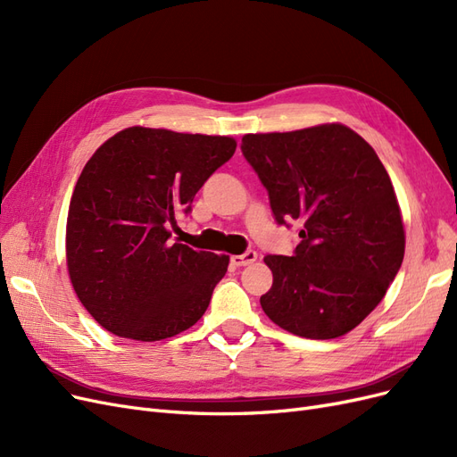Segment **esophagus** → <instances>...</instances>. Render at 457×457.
I'll use <instances>...</instances> for the list:
<instances>
[{
  "instance_id": "obj_1",
  "label": "esophagus",
  "mask_w": 457,
  "mask_h": 457,
  "mask_svg": "<svg viewBox=\"0 0 457 457\" xmlns=\"http://www.w3.org/2000/svg\"><path fill=\"white\" fill-rule=\"evenodd\" d=\"M257 259V253L253 252V250H250V252H245V253H242V255H234V257H230V262L234 267H245V265H252V262Z\"/></svg>"
}]
</instances>
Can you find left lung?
<instances>
[{
    "instance_id": "1",
    "label": "left lung",
    "mask_w": 457,
    "mask_h": 457,
    "mask_svg": "<svg viewBox=\"0 0 457 457\" xmlns=\"http://www.w3.org/2000/svg\"><path fill=\"white\" fill-rule=\"evenodd\" d=\"M242 154L269 192L278 225L299 220L292 257L267 255L272 287L261 307L307 339H336L379 305L404 259L391 177L341 123L242 137Z\"/></svg>"
}]
</instances>
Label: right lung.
Here are the masks:
<instances>
[{"mask_svg":"<svg viewBox=\"0 0 457 457\" xmlns=\"http://www.w3.org/2000/svg\"><path fill=\"white\" fill-rule=\"evenodd\" d=\"M237 150L232 137L128 128L96 148L68 207L66 265L104 329L160 341L195 326L228 255L171 242L175 213Z\"/></svg>","mask_w":457,"mask_h":457,"instance_id":"1","label":"right lung"}]
</instances>
